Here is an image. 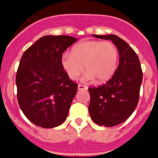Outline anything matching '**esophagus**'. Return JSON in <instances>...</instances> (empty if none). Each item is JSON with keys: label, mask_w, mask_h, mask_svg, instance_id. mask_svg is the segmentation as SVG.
Segmentation results:
<instances>
[{"label": "esophagus", "mask_w": 158, "mask_h": 158, "mask_svg": "<svg viewBox=\"0 0 158 158\" xmlns=\"http://www.w3.org/2000/svg\"><path fill=\"white\" fill-rule=\"evenodd\" d=\"M78 90H82V89H87V87L85 85H78L77 86Z\"/></svg>", "instance_id": "34e87169"}]
</instances>
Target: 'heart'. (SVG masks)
<instances>
[{
    "label": "heart",
    "mask_w": 158,
    "mask_h": 158,
    "mask_svg": "<svg viewBox=\"0 0 158 158\" xmlns=\"http://www.w3.org/2000/svg\"><path fill=\"white\" fill-rule=\"evenodd\" d=\"M118 51L109 41L89 40L75 46L72 53H64L61 65L70 80H77L84 71L85 80L105 83L114 76L118 64Z\"/></svg>",
    "instance_id": "obj_1"
}]
</instances>
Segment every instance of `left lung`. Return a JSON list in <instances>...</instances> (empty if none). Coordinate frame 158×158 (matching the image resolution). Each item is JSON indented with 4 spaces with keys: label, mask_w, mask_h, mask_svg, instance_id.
I'll use <instances>...</instances> for the list:
<instances>
[{
    "label": "left lung",
    "mask_w": 158,
    "mask_h": 158,
    "mask_svg": "<svg viewBox=\"0 0 158 158\" xmlns=\"http://www.w3.org/2000/svg\"><path fill=\"white\" fill-rule=\"evenodd\" d=\"M93 36L111 40L119 54L114 76L100 87L89 88V111L93 121L100 126L114 127L126 121L136 108L142 70L139 57L127 42L115 35Z\"/></svg>",
    "instance_id": "obj_1"
}]
</instances>
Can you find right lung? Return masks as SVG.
I'll use <instances>...</instances> for the list:
<instances>
[{"mask_svg": "<svg viewBox=\"0 0 158 158\" xmlns=\"http://www.w3.org/2000/svg\"><path fill=\"white\" fill-rule=\"evenodd\" d=\"M77 41L68 35H45L22 55L16 77L18 103L36 126L55 127L67 118L77 84L68 77L61 58Z\"/></svg>", "mask_w": 158, "mask_h": 158, "instance_id": "add662e5", "label": "right lung"}]
</instances>
